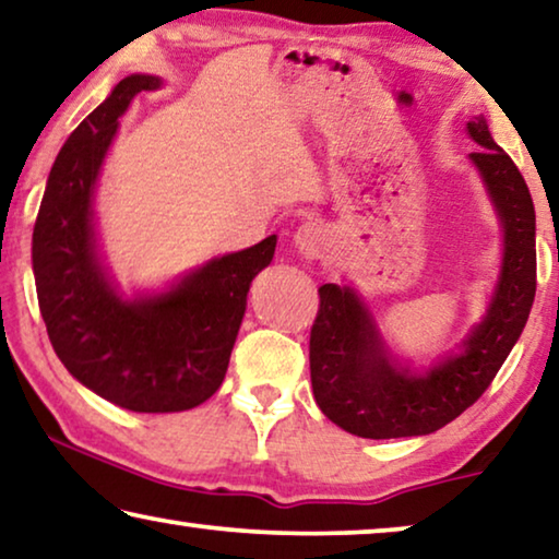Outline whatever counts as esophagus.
<instances>
[{"instance_id":"34e87169","label":"esophagus","mask_w":559,"mask_h":559,"mask_svg":"<svg viewBox=\"0 0 559 559\" xmlns=\"http://www.w3.org/2000/svg\"><path fill=\"white\" fill-rule=\"evenodd\" d=\"M295 247L299 254L305 257H317L324 247V229L320 222H305L295 231Z\"/></svg>"}]
</instances>
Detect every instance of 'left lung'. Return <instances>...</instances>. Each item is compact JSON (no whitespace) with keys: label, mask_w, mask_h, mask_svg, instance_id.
Listing matches in <instances>:
<instances>
[{"label":"left lung","mask_w":559,"mask_h":559,"mask_svg":"<svg viewBox=\"0 0 559 559\" xmlns=\"http://www.w3.org/2000/svg\"><path fill=\"white\" fill-rule=\"evenodd\" d=\"M467 134L483 147L469 159L502 227L500 274L487 309L457 352L417 372L390 349L355 287L322 285L309 334L312 392L324 417L349 435L392 440L437 432L483 397L527 324L537 289L535 204L487 119L467 122Z\"/></svg>","instance_id":"obj_1"}]
</instances>
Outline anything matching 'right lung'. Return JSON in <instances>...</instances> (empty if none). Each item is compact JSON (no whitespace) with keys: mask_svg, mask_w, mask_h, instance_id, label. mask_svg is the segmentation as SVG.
Segmentation results:
<instances>
[{"mask_svg":"<svg viewBox=\"0 0 559 559\" xmlns=\"http://www.w3.org/2000/svg\"><path fill=\"white\" fill-rule=\"evenodd\" d=\"M162 76L130 74L84 119L51 165L32 235V270L51 347L70 374L111 405L182 412L225 380L252 280L277 235L214 257L162 292L127 297L99 252L94 192L119 117Z\"/></svg>","mask_w":559,"mask_h":559,"instance_id":"add662e5","label":"right lung"}]
</instances>
